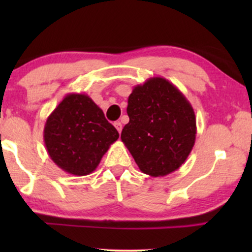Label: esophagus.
<instances>
[{
  "instance_id": "1",
  "label": "esophagus",
  "mask_w": 252,
  "mask_h": 252,
  "mask_svg": "<svg viewBox=\"0 0 252 252\" xmlns=\"http://www.w3.org/2000/svg\"><path fill=\"white\" fill-rule=\"evenodd\" d=\"M114 126H115V128L117 129V131L121 134V131H122V123H121V122H115Z\"/></svg>"
}]
</instances>
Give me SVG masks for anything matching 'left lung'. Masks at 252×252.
Returning a JSON list of instances; mask_svg holds the SVG:
<instances>
[{"instance_id": "8db88e82", "label": "left lung", "mask_w": 252, "mask_h": 252, "mask_svg": "<svg viewBox=\"0 0 252 252\" xmlns=\"http://www.w3.org/2000/svg\"><path fill=\"white\" fill-rule=\"evenodd\" d=\"M126 114L121 138L141 172L164 176L180 168L196 134L194 110L180 90L164 78H149L132 89Z\"/></svg>"}]
</instances>
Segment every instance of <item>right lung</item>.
<instances>
[{"label":"right lung","instance_id":"1","mask_svg":"<svg viewBox=\"0 0 252 252\" xmlns=\"http://www.w3.org/2000/svg\"><path fill=\"white\" fill-rule=\"evenodd\" d=\"M120 134L88 94H68L46 121L43 141L54 163L68 174L94 172Z\"/></svg>","mask_w":252,"mask_h":252}]
</instances>
